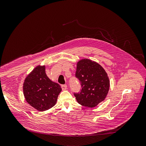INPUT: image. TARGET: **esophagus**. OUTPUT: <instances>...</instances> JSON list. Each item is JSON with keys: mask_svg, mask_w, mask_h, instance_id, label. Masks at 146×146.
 <instances>
[{"mask_svg": "<svg viewBox=\"0 0 146 146\" xmlns=\"http://www.w3.org/2000/svg\"><path fill=\"white\" fill-rule=\"evenodd\" d=\"M61 87H62V89L63 90V91H64V90H66V89H67V86H66V84H64V85H62V86H61Z\"/></svg>", "mask_w": 146, "mask_h": 146, "instance_id": "obj_1", "label": "esophagus"}]
</instances>
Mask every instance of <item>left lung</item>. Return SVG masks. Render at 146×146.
Masks as SVG:
<instances>
[{"label": "left lung", "mask_w": 146, "mask_h": 146, "mask_svg": "<svg viewBox=\"0 0 146 146\" xmlns=\"http://www.w3.org/2000/svg\"><path fill=\"white\" fill-rule=\"evenodd\" d=\"M75 77L81 86L80 91L74 92L79 104L93 108L105 99L110 81L106 71L99 64L87 59L80 60L76 65Z\"/></svg>", "instance_id": "left-lung-1"}]
</instances>
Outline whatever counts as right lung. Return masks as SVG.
I'll return each mask as SVG.
<instances>
[{"mask_svg": "<svg viewBox=\"0 0 146 146\" xmlns=\"http://www.w3.org/2000/svg\"><path fill=\"white\" fill-rule=\"evenodd\" d=\"M23 90L29 105L39 111H44L55 105L62 89L48 77L45 66H38L26 77Z\"/></svg>", "mask_w": 146, "mask_h": 146, "instance_id": "1", "label": "right lung"}]
</instances>
